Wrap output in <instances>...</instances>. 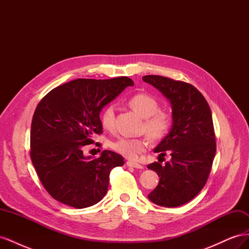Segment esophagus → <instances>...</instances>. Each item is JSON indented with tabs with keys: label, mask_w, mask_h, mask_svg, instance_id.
Returning <instances> with one entry per match:
<instances>
[{
	"label": "esophagus",
	"mask_w": 249,
	"mask_h": 249,
	"mask_svg": "<svg viewBox=\"0 0 249 249\" xmlns=\"http://www.w3.org/2000/svg\"><path fill=\"white\" fill-rule=\"evenodd\" d=\"M126 165L127 166H130V167H134V168H143V166L141 164H139V163H136V162H133V161H127L126 162Z\"/></svg>",
	"instance_id": "esophagus-1"
}]
</instances>
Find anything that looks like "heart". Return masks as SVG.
Here are the masks:
<instances>
[{
	"instance_id": "b5f03b06",
	"label": "heart",
	"mask_w": 249,
	"mask_h": 249,
	"mask_svg": "<svg viewBox=\"0 0 249 249\" xmlns=\"http://www.w3.org/2000/svg\"><path fill=\"white\" fill-rule=\"evenodd\" d=\"M129 106L142 117H144L142 130L154 140H160L168 133L172 116L166 110L159 109V103L154 96L144 92L133 94L127 100ZM102 125L105 130L112 131L114 127V110L112 107L105 108L101 116ZM148 146L147 137L119 138L111 143L112 149L127 159L135 160L144 153Z\"/></svg>"
}]
</instances>
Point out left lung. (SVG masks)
Segmentation results:
<instances>
[{
    "mask_svg": "<svg viewBox=\"0 0 249 249\" xmlns=\"http://www.w3.org/2000/svg\"><path fill=\"white\" fill-rule=\"evenodd\" d=\"M142 79L170 101L173 117L171 131L155 148L161 158L170 154V160L147 165L160 178L148 198L161 207H179L200 192L212 169L216 153L212 113L203 95L189 83L153 74Z\"/></svg>",
    "mask_w": 249,
    "mask_h": 249,
    "instance_id": "left-lung-1",
    "label": "left lung"
}]
</instances>
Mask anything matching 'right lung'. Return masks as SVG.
Segmentation results:
<instances>
[{"label": "right lung", "mask_w": 249, "mask_h": 249, "mask_svg": "<svg viewBox=\"0 0 249 249\" xmlns=\"http://www.w3.org/2000/svg\"><path fill=\"white\" fill-rule=\"evenodd\" d=\"M127 77L109 80L76 79L44 95L35 109L30 157L42 186L53 198L83 209L106 195L110 172L124 158L104 150L100 158L83 155L94 135L103 133L100 112L126 86Z\"/></svg>", "instance_id": "obj_1"}]
</instances>
